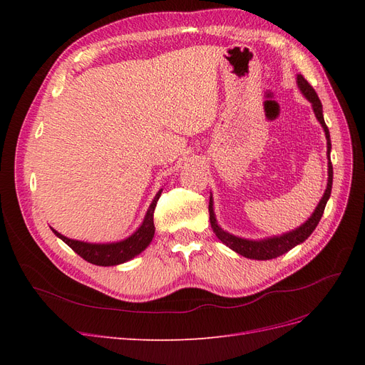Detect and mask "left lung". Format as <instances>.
I'll return each instance as SVG.
<instances>
[{
  "label": "left lung",
  "mask_w": 365,
  "mask_h": 365,
  "mask_svg": "<svg viewBox=\"0 0 365 365\" xmlns=\"http://www.w3.org/2000/svg\"><path fill=\"white\" fill-rule=\"evenodd\" d=\"M297 85H298V90H300L302 94L307 98L309 102H311L314 114H315L317 120L319 121V125H322L326 140H327V160H329V163H327V176H329L327 187H326L323 197L319 200L317 208L314 210V213L306 220V222H303L300 227H297L292 231H288V233H283L280 236L267 237V239H260V240L239 237V236L231 235V233H228V231L220 228V225L216 220V215H215L213 196L210 195V204H208L210 224H212V228L215 231L216 237L222 242V244H225L228 248L236 251L237 254H240V256H244L247 259H254V260L275 259V257L282 256V254L288 252L294 247L303 244V242L312 235V231L318 225L319 219H322V216L324 213V207L330 197V192H332L334 168H332V163H330V150H332V143H330V134H329V129L326 126V121L323 117V105H322V102H319V98H318L314 88L307 83V81L302 74H297Z\"/></svg>",
  "instance_id": "obj_1"
}]
</instances>
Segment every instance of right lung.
Returning <instances> with one entry per match:
<instances>
[{
    "label": "right lung",
    "instance_id": "right-lung-1",
    "mask_svg": "<svg viewBox=\"0 0 365 365\" xmlns=\"http://www.w3.org/2000/svg\"><path fill=\"white\" fill-rule=\"evenodd\" d=\"M161 192L163 189H160L155 197H153V201L149 205L141 225L129 237L123 240L108 242V244H91V242L70 239L67 236L58 233L54 228H51V231L86 262L98 264V267H115V264L125 263L130 259H134L140 252H143L149 247V244L153 239V235H155L153 212H155V207L161 196Z\"/></svg>",
    "mask_w": 365,
    "mask_h": 365
}]
</instances>
